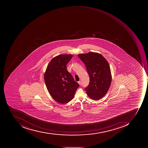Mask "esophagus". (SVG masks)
Masks as SVG:
<instances>
[{
    "mask_svg": "<svg viewBox=\"0 0 148 148\" xmlns=\"http://www.w3.org/2000/svg\"><path fill=\"white\" fill-rule=\"evenodd\" d=\"M78 84H79V85H81V81H78Z\"/></svg>",
    "mask_w": 148,
    "mask_h": 148,
    "instance_id": "34e87169",
    "label": "esophagus"
}]
</instances>
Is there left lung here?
Here are the masks:
<instances>
[{
  "label": "left lung",
  "mask_w": 148,
  "mask_h": 148,
  "mask_svg": "<svg viewBox=\"0 0 148 148\" xmlns=\"http://www.w3.org/2000/svg\"><path fill=\"white\" fill-rule=\"evenodd\" d=\"M86 66L89 75V85L85 88L90 98L99 100L104 97L111 83L112 75L108 62L102 55L90 52L78 55Z\"/></svg>",
  "instance_id": "left-lung-1"
}]
</instances>
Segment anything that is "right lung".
Masks as SVG:
<instances>
[{
    "label": "right lung",
    "mask_w": 148,
    "mask_h": 148,
    "mask_svg": "<svg viewBox=\"0 0 148 148\" xmlns=\"http://www.w3.org/2000/svg\"><path fill=\"white\" fill-rule=\"evenodd\" d=\"M72 55H60L54 57L47 65L44 75L45 83L51 96L57 102L67 103L73 98L79 86L67 69Z\"/></svg>",
    "instance_id": "obj_1"
}]
</instances>
